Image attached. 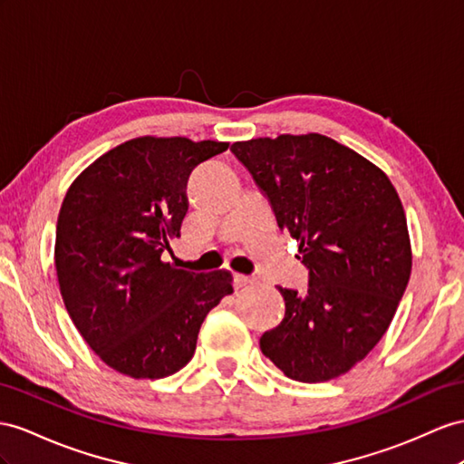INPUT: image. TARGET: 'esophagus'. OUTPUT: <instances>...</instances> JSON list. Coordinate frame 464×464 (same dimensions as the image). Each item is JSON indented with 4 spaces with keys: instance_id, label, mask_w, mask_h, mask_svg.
I'll list each match as a JSON object with an SVG mask.
<instances>
[{
    "instance_id": "34e87169",
    "label": "esophagus",
    "mask_w": 464,
    "mask_h": 464,
    "mask_svg": "<svg viewBox=\"0 0 464 464\" xmlns=\"http://www.w3.org/2000/svg\"><path fill=\"white\" fill-rule=\"evenodd\" d=\"M251 282H253V278L243 276V275H235V288H237V290L246 286V284H251Z\"/></svg>"
}]
</instances>
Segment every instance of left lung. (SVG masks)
I'll return each instance as SVG.
<instances>
[{"mask_svg":"<svg viewBox=\"0 0 464 464\" xmlns=\"http://www.w3.org/2000/svg\"><path fill=\"white\" fill-rule=\"evenodd\" d=\"M231 150L300 243L305 294L278 288L286 314L260 351L298 382H327L382 339L411 275L406 211L390 178L319 133L237 140Z\"/></svg>","mask_w":464,"mask_h":464,"instance_id":"1","label":"left lung"}]
</instances>
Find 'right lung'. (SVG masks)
I'll use <instances>...</instances> for the list:
<instances>
[{
  "label": "right lung",
  "mask_w": 464,
  "mask_h": 464,
  "mask_svg": "<svg viewBox=\"0 0 464 464\" xmlns=\"http://www.w3.org/2000/svg\"><path fill=\"white\" fill-rule=\"evenodd\" d=\"M227 147L137 137L70 184L56 221L58 288L80 335L113 371L135 380L178 372L206 315L233 294L227 270L194 275L162 260L180 237L189 172Z\"/></svg>",
  "instance_id": "add662e5"
}]
</instances>
